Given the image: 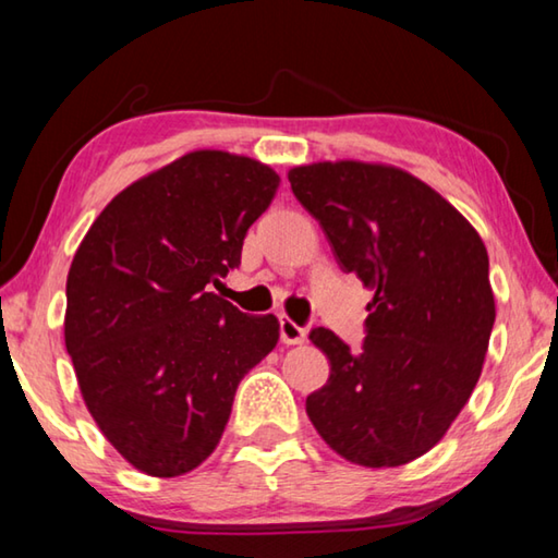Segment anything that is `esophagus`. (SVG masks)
<instances>
[{"instance_id": "esophagus-1", "label": "esophagus", "mask_w": 558, "mask_h": 558, "mask_svg": "<svg viewBox=\"0 0 558 558\" xmlns=\"http://www.w3.org/2000/svg\"><path fill=\"white\" fill-rule=\"evenodd\" d=\"M280 339L282 344H302L307 339V329L292 323L290 317H280Z\"/></svg>"}]
</instances>
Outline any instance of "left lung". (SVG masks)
I'll return each mask as SVG.
<instances>
[{
    "mask_svg": "<svg viewBox=\"0 0 558 558\" xmlns=\"http://www.w3.org/2000/svg\"><path fill=\"white\" fill-rule=\"evenodd\" d=\"M339 268L374 290L362 352L310 332L329 379L307 415L337 456L399 468L446 436L483 374L495 295L480 233L418 177L391 165L313 162L288 172Z\"/></svg>",
    "mask_w": 558,
    "mask_h": 558,
    "instance_id": "left-lung-1",
    "label": "left lung"
}]
</instances>
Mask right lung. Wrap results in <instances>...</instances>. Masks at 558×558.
I'll use <instances>...</instances> for the list:
<instances>
[{
	"mask_svg": "<svg viewBox=\"0 0 558 558\" xmlns=\"http://www.w3.org/2000/svg\"><path fill=\"white\" fill-rule=\"evenodd\" d=\"M278 184L258 159L194 149L122 189L75 251L65 349L93 421L145 475L199 468L241 379L278 344L276 317L211 292Z\"/></svg>",
	"mask_w": 558,
	"mask_h": 558,
	"instance_id": "right-lung-1",
	"label": "right lung"
}]
</instances>
